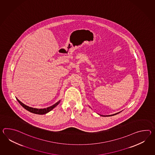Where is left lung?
<instances>
[{
	"instance_id": "obj_1",
	"label": "left lung",
	"mask_w": 155,
	"mask_h": 155,
	"mask_svg": "<svg viewBox=\"0 0 155 155\" xmlns=\"http://www.w3.org/2000/svg\"><path fill=\"white\" fill-rule=\"evenodd\" d=\"M120 112H118V113H116V114H112V115H108V116H114V115H116V114H119Z\"/></svg>"
}]
</instances>
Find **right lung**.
Instances as JSON below:
<instances>
[{"label": "right lung", "mask_w": 155, "mask_h": 155, "mask_svg": "<svg viewBox=\"0 0 155 155\" xmlns=\"http://www.w3.org/2000/svg\"><path fill=\"white\" fill-rule=\"evenodd\" d=\"M18 102L20 103L21 106L23 107H24L25 110L29 111L30 112L33 113V114H47L49 112H50L51 110H52L54 108H55L59 103H60L61 101H59L58 102H57V103H55L54 104H53L52 106L47 107L46 108H43V109H38V108H35L33 107H29L27 105L24 104V103H22L17 98Z\"/></svg>", "instance_id": "add662e5"}]
</instances>
